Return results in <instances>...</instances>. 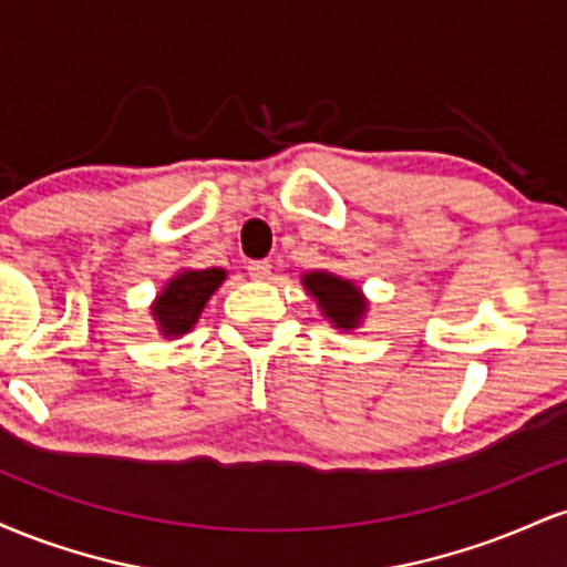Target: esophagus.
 Here are the masks:
<instances>
[{
	"instance_id": "1",
	"label": "esophagus",
	"mask_w": 567,
	"mask_h": 567,
	"mask_svg": "<svg viewBox=\"0 0 567 567\" xmlns=\"http://www.w3.org/2000/svg\"><path fill=\"white\" fill-rule=\"evenodd\" d=\"M247 275H250L252 279H269L271 261H250L247 264Z\"/></svg>"
}]
</instances>
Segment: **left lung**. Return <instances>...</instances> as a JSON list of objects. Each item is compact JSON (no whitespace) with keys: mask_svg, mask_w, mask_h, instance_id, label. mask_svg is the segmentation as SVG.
<instances>
[{"mask_svg":"<svg viewBox=\"0 0 567 567\" xmlns=\"http://www.w3.org/2000/svg\"><path fill=\"white\" fill-rule=\"evenodd\" d=\"M303 288L315 298L317 306L338 330H354L368 315V301L362 290L351 279H343L330 271H306L301 277Z\"/></svg>","mask_w":567,"mask_h":567,"instance_id":"left-lung-1","label":"left lung"}]
</instances>
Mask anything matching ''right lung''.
<instances>
[{
    "instance_id": "right-lung-1",
    "label": "right lung",
    "mask_w": 567,
    "mask_h": 567,
    "mask_svg": "<svg viewBox=\"0 0 567 567\" xmlns=\"http://www.w3.org/2000/svg\"><path fill=\"white\" fill-rule=\"evenodd\" d=\"M224 279V269H186L175 275L152 306V317L159 324V333L167 338L188 333Z\"/></svg>"
}]
</instances>
